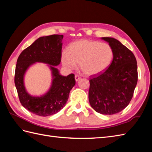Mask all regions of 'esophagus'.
<instances>
[{
	"label": "esophagus",
	"mask_w": 152,
	"mask_h": 152,
	"mask_svg": "<svg viewBox=\"0 0 152 152\" xmlns=\"http://www.w3.org/2000/svg\"><path fill=\"white\" fill-rule=\"evenodd\" d=\"M81 78V77H80L78 74H76L75 75V80H76V82H78Z\"/></svg>",
	"instance_id": "34e87169"
}]
</instances>
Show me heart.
<instances>
[{"instance_id": "heart-1", "label": "heart", "mask_w": 152, "mask_h": 152, "mask_svg": "<svg viewBox=\"0 0 152 152\" xmlns=\"http://www.w3.org/2000/svg\"><path fill=\"white\" fill-rule=\"evenodd\" d=\"M114 51L107 43L80 40L74 42L61 54V63L68 70L75 69L77 63L87 76H95L108 69L113 59Z\"/></svg>"}]
</instances>
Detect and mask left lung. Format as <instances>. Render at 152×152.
Returning a JSON list of instances; mask_svg holds the SVG:
<instances>
[{
    "instance_id": "8db88e82",
    "label": "left lung",
    "mask_w": 152,
    "mask_h": 152,
    "mask_svg": "<svg viewBox=\"0 0 152 152\" xmlns=\"http://www.w3.org/2000/svg\"><path fill=\"white\" fill-rule=\"evenodd\" d=\"M101 39L109 43L114 57L104 72L89 80V101L96 112L112 115L127 107L133 98L138 81L137 63L133 52L119 40Z\"/></svg>"
}]
</instances>
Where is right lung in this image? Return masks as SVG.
I'll return each instance as SVG.
<instances>
[{
	"mask_svg": "<svg viewBox=\"0 0 152 152\" xmlns=\"http://www.w3.org/2000/svg\"><path fill=\"white\" fill-rule=\"evenodd\" d=\"M63 38V35L59 34L40 37L23 51L18 59L14 82L19 101L24 108L36 115L46 117L59 112L65 106L70 90L76 84L74 74L63 76L56 68L61 63ZM35 62L50 64L53 74L49 91L40 97L28 94L24 86V74Z\"/></svg>",
	"mask_w": 152,
	"mask_h": 152,
	"instance_id": "1",
	"label": "right lung"
}]
</instances>
